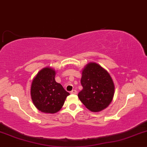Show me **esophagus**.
<instances>
[{"mask_svg":"<svg viewBox=\"0 0 147 147\" xmlns=\"http://www.w3.org/2000/svg\"><path fill=\"white\" fill-rule=\"evenodd\" d=\"M70 93H71L72 94H77V91H76L75 90H73L70 92Z\"/></svg>","mask_w":147,"mask_h":147,"instance_id":"34e87169","label":"esophagus"}]
</instances>
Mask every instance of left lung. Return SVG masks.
Here are the masks:
<instances>
[{
  "label": "left lung",
  "mask_w": 147,
  "mask_h": 147,
  "mask_svg": "<svg viewBox=\"0 0 147 147\" xmlns=\"http://www.w3.org/2000/svg\"><path fill=\"white\" fill-rule=\"evenodd\" d=\"M81 83L83 90L78 97L90 111L99 112L112 102L115 94L114 83L109 72L99 64L90 62L85 66Z\"/></svg>",
  "instance_id": "8db88e82"
}]
</instances>
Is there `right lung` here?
<instances>
[{"instance_id": "right-lung-1", "label": "right lung", "mask_w": 147, "mask_h": 147, "mask_svg": "<svg viewBox=\"0 0 147 147\" xmlns=\"http://www.w3.org/2000/svg\"><path fill=\"white\" fill-rule=\"evenodd\" d=\"M55 71L46 67L37 73L31 85V98L36 109L45 113H55L62 109L70 94L55 80Z\"/></svg>"}]
</instances>
